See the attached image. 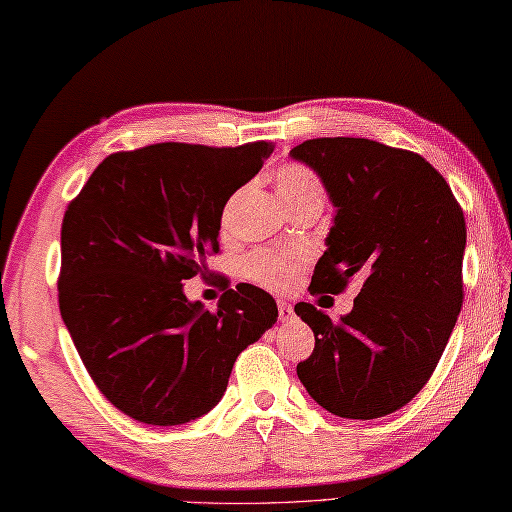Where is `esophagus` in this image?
I'll return each instance as SVG.
<instances>
[{"label":"esophagus","mask_w":512,"mask_h":512,"mask_svg":"<svg viewBox=\"0 0 512 512\" xmlns=\"http://www.w3.org/2000/svg\"><path fill=\"white\" fill-rule=\"evenodd\" d=\"M294 307L289 305V302H285V300H278V318H280V322H289V320H294Z\"/></svg>","instance_id":"1"}]
</instances>
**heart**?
Here are the masks:
<instances>
[{"label":"heart","instance_id":"1","mask_svg":"<svg viewBox=\"0 0 512 512\" xmlns=\"http://www.w3.org/2000/svg\"><path fill=\"white\" fill-rule=\"evenodd\" d=\"M276 194L285 207L302 201H322L325 190L314 172L305 165L289 163L283 165L276 174ZM298 260L289 256H280L274 252H256L245 258V274L263 287L285 291L296 280Z\"/></svg>","mask_w":512,"mask_h":512}]
</instances>
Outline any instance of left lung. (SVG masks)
<instances>
[{
	"mask_svg": "<svg viewBox=\"0 0 512 512\" xmlns=\"http://www.w3.org/2000/svg\"><path fill=\"white\" fill-rule=\"evenodd\" d=\"M336 207L311 294L362 280L338 322L309 302L316 336L298 378L322 409L375 420L409 404L440 362L460 316L466 223L444 176L420 154L371 139H309L289 152Z\"/></svg>",
	"mask_w": 512,
	"mask_h": 512,
	"instance_id": "1",
	"label": "left lung"
}]
</instances>
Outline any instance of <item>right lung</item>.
<instances>
[{
    "label": "right lung",
    "instance_id": "obj_1",
    "mask_svg": "<svg viewBox=\"0 0 512 512\" xmlns=\"http://www.w3.org/2000/svg\"><path fill=\"white\" fill-rule=\"evenodd\" d=\"M271 150L256 141L117 152L68 205L61 318L99 391L134 420L174 426L212 411L238 353L276 322V300L260 287L225 280L216 311L183 291L218 254L229 196Z\"/></svg>",
    "mask_w": 512,
    "mask_h": 512
}]
</instances>
